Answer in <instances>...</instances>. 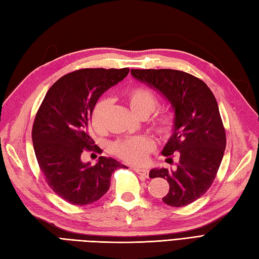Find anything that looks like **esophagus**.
Here are the masks:
<instances>
[{
  "mask_svg": "<svg viewBox=\"0 0 259 259\" xmlns=\"http://www.w3.org/2000/svg\"><path fill=\"white\" fill-rule=\"evenodd\" d=\"M133 170L137 173V174H141V176H143L145 178H147V176H149V171L146 170V168L144 167H137V166H134Z\"/></svg>",
  "mask_w": 259,
  "mask_h": 259,
  "instance_id": "obj_1",
  "label": "esophagus"
}]
</instances>
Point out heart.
I'll list each match as a JSON object with an SVG mask.
<instances>
[{
    "instance_id": "1",
    "label": "heart",
    "mask_w": 259,
    "mask_h": 259,
    "mask_svg": "<svg viewBox=\"0 0 259 259\" xmlns=\"http://www.w3.org/2000/svg\"><path fill=\"white\" fill-rule=\"evenodd\" d=\"M125 97L132 112L141 118L147 117L151 113L154 112L157 106L155 95L146 88H131L126 92ZM108 108L109 102L107 99L98 100L93 108L91 117L92 126L95 132L99 134L105 132V116ZM152 127L161 137H168L176 128V117L171 112L162 113L153 120ZM153 147L154 144L149 136L140 135L115 142L112 144L110 150L113 154L125 162L132 163V164H141L145 162Z\"/></svg>"
}]
</instances>
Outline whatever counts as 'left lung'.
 Returning <instances> with one entry per match:
<instances>
[{
  "instance_id": "8db88e82",
  "label": "left lung",
  "mask_w": 259,
  "mask_h": 259,
  "mask_svg": "<svg viewBox=\"0 0 259 259\" xmlns=\"http://www.w3.org/2000/svg\"><path fill=\"white\" fill-rule=\"evenodd\" d=\"M131 73L162 94L176 117V128L162 154L179 152V164L176 168H152L150 178H163L170 184L162 199L164 203L172 207L192 203L212 184L224 157L226 132L217 100L201 79L187 72L132 69Z\"/></svg>"
}]
</instances>
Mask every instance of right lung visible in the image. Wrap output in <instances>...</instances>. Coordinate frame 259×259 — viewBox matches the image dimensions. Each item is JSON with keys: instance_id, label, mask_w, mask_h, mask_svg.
Segmentation results:
<instances>
[{"instance_id": "right-lung-1", "label": "right lung", "mask_w": 259, "mask_h": 259, "mask_svg": "<svg viewBox=\"0 0 259 259\" xmlns=\"http://www.w3.org/2000/svg\"><path fill=\"white\" fill-rule=\"evenodd\" d=\"M128 72V68H86L61 77L46 94L32 127L33 149L47 183L67 202L97 201L108 191L113 172L125 166L105 156L92 165L81 154L85 149L100 151L89 134L93 108Z\"/></svg>"}]
</instances>
